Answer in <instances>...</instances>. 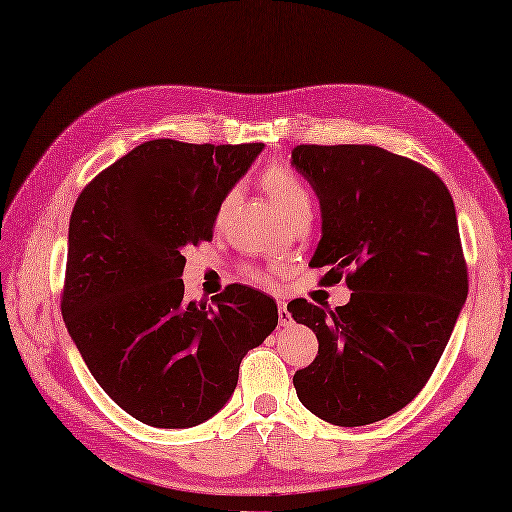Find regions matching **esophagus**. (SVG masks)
<instances>
[{
	"instance_id": "34e87169",
	"label": "esophagus",
	"mask_w": 512,
	"mask_h": 512,
	"mask_svg": "<svg viewBox=\"0 0 512 512\" xmlns=\"http://www.w3.org/2000/svg\"><path fill=\"white\" fill-rule=\"evenodd\" d=\"M279 322H281V326H287V324H292V313L287 311V305H285V300H279Z\"/></svg>"
}]
</instances>
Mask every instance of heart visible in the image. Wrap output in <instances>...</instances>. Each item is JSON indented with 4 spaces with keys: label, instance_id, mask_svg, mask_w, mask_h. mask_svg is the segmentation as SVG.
Masks as SVG:
<instances>
[{
    "label": "heart",
    "instance_id": "heart-1",
    "mask_svg": "<svg viewBox=\"0 0 512 512\" xmlns=\"http://www.w3.org/2000/svg\"><path fill=\"white\" fill-rule=\"evenodd\" d=\"M261 186L266 188V192L270 194V199L274 201V205L281 209V214L285 218H292L300 207L311 205L309 190L305 188V183L292 173L290 168H283V166L268 168L266 173L261 175ZM233 196H235V192L231 190L225 196V199H222V203H220V216L229 209ZM246 277L251 279V281H255V283L270 285L272 283V270L251 268V270L246 272Z\"/></svg>",
    "mask_w": 512,
    "mask_h": 512
}]
</instances>
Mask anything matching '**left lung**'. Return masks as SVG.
<instances>
[{
  "instance_id": "1",
  "label": "left lung",
  "mask_w": 512,
  "mask_h": 512,
  "mask_svg": "<svg viewBox=\"0 0 512 512\" xmlns=\"http://www.w3.org/2000/svg\"><path fill=\"white\" fill-rule=\"evenodd\" d=\"M292 166L322 209L309 266L352 290L335 311L287 305L320 344L294 374L298 400L335 426L381 422L424 389L467 298L454 201L430 168L372 144H300Z\"/></svg>"
}]
</instances>
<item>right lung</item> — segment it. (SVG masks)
Here are the masks:
<instances>
[{
	"mask_svg": "<svg viewBox=\"0 0 512 512\" xmlns=\"http://www.w3.org/2000/svg\"><path fill=\"white\" fill-rule=\"evenodd\" d=\"M264 149L149 140L77 196L62 318L90 374L138 422L203 424L227 404L244 355L279 322L277 303L229 285L183 298V248L212 240L220 203Z\"/></svg>",
	"mask_w": 512,
	"mask_h": 512,
	"instance_id": "right-lung-1",
	"label": "right lung"
}]
</instances>
